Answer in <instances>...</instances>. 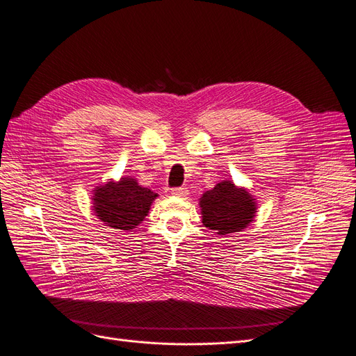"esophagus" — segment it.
<instances>
[{
  "mask_svg": "<svg viewBox=\"0 0 356 356\" xmlns=\"http://www.w3.org/2000/svg\"><path fill=\"white\" fill-rule=\"evenodd\" d=\"M171 193H173L175 197L185 198V197H188L189 191H188V188H185V186H179V188H173V189H171Z\"/></svg>",
  "mask_w": 356,
  "mask_h": 356,
  "instance_id": "esophagus-1",
  "label": "esophagus"
}]
</instances>
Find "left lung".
I'll use <instances>...</instances> for the list:
<instances>
[{
	"label": "left lung",
	"mask_w": 356,
	"mask_h": 356,
	"mask_svg": "<svg viewBox=\"0 0 356 356\" xmlns=\"http://www.w3.org/2000/svg\"><path fill=\"white\" fill-rule=\"evenodd\" d=\"M200 205L205 227L220 235L245 229L256 213V202L251 195L229 180L217 183L211 191L205 192Z\"/></svg>",
	"instance_id": "8db88e82"
}]
</instances>
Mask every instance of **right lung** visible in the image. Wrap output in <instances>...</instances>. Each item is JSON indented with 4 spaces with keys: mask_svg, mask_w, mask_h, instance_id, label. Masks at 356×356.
<instances>
[{
    "mask_svg": "<svg viewBox=\"0 0 356 356\" xmlns=\"http://www.w3.org/2000/svg\"><path fill=\"white\" fill-rule=\"evenodd\" d=\"M156 193L139 186L134 179L122 177L118 183L109 181L95 192V213L106 226L130 231L147 216Z\"/></svg>",
    "mask_w": 356,
    "mask_h": 356,
    "instance_id": "right-lung-1",
    "label": "right lung"
}]
</instances>
